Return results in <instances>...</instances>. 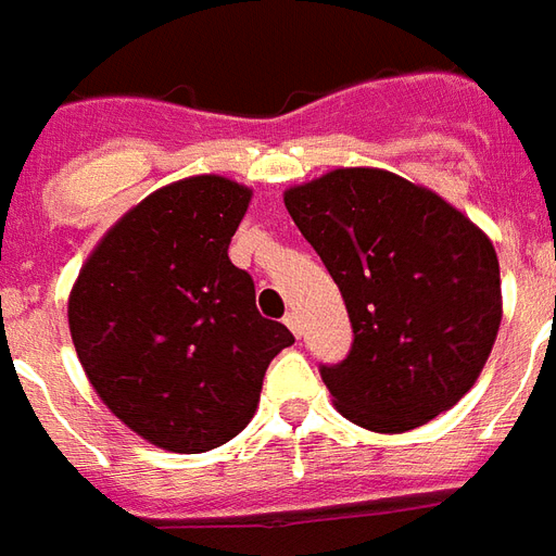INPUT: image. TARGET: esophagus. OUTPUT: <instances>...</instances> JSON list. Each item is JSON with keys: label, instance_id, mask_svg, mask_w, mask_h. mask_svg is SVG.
I'll list each match as a JSON object with an SVG mask.
<instances>
[{"label": "esophagus", "instance_id": "34e87169", "mask_svg": "<svg viewBox=\"0 0 556 556\" xmlns=\"http://www.w3.org/2000/svg\"><path fill=\"white\" fill-rule=\"evenodd\" d=\"M283 324H287V327H290V330L295 332V336H301V318H299V313H287Z\"/></svg>", "mask_w": 556, "mask_h": 556}]
</instances>
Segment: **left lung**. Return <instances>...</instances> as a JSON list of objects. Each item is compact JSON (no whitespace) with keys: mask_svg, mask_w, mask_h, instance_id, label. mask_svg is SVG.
<instances>
[{"mask_svg":"<svg viewBox=\"0 0 556 556\" xmlns=\"http://www.w3.org/2000/svg\"><path fill=\"white\" fill-rule=\"evenodd\" d=\"M283 206L353 324L348 358L321 367L336 410L372 433H404L451 410L477 384L503 321L491 238L388 168H332L290 186Z\"/></svg>","mask_w":556,"mask_h":556,"instance_id":"obj_1","label":"left lung"}]
</instances>
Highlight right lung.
I'll list each match as a JSON object with an SVG mask.
<instances>
[{
  "mask_svg": "<svg viewBox=\"0 0 556 556\" xmlns=\"http://www.w3.org/2000/svg\"><path fill=\"white\" fill-rule=\"evenodd\" d=\"M252 189L192 175L102 235L68 295L77 358L102 404L172 454L226 445L255 416L264 372L292 332L257 313L226 250Z\"/></svg>",
  "mask_w": 556,
  "mask_h": 556,
  "instance_id": "obj_1",
  "label": "right lung"
}]
</instances>
